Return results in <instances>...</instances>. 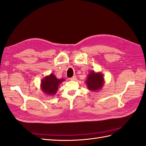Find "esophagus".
Returning <instances> with one entry per match:
<instances>
[{"mask_svg":"<svg viewBox=\"0 0 146 146\" xmlns=\"http://www.w3.org/2000/svg\"><path fill=\"white\" fill-rule=\"evenodd\" d=\"M70 80H72V81H75L76 80V76H73V77L71 78Z\"/></svg>","mask_w":146,"mask_h":146,"instance_id":"esophagus-1","label":"esophagus"}]
</instances>
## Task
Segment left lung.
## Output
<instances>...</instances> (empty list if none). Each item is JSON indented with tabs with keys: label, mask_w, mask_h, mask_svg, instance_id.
<instances>
[{
	"label": "left lung",
	"mask_w": 146,
	"mask_h": 146,
	"mask_svg": "<svg viewBox=\"0 0 146 146\" xmlns=\"http://www.w3.org/2000/svg\"><path fill=\"white\" fill-rule=\"evenodd\" d=\"M103 82L104 78L101 73H95L92 72L89 73L86 84L90 90L95 91L102 88Z\"/></svg>",
	"instance_id": "1"
}]
</instances>
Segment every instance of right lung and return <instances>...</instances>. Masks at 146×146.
<instances>
[{
  "mask_svg": "<svg viewBox=\"0 0 146 146\" xmlns=\"http://www.w3.org/2000/svg\"><path fill=\"white\" fill-rule=\"evenodd\" d=\"M64 81L62 79L58 80L52 74L46 76L41 82V89L44 92L49 95H54L56 93L58 89V86L60 82Z\"/></svg>",
  "mask_w": 146,
  "mask_h": 146,
  "instance_id": "1",
  "label": "right lung"
}]
</instances>
